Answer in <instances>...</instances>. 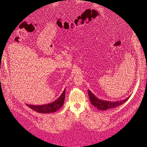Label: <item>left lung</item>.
Listing matches in <instances>:
<instances>
[{
	"instance_id": "obj_1",
	"label": "left lung",
	"mask_w": 147,
	"mask_h": 147,
	"mask_svg": "<svg viewBox=\"0 0 147 147\" xmlns=\"http://www.w3.org/2000/svg\"><path fill=\"white\" fill-rule=\"evenodd\" d=\"M88 96L90 98V101L92 102V105L96 107L98 109L101 110V111H106L109 109H111L115 108L118 106H119L121 105H123L124 102H125L127 99V98L124 100L120 101H116V102H112V101H105L101 99H98L97 97H96L94 94L88 90Z\"/></svg>"
}]
</instances>
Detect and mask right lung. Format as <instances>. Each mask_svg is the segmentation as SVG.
<instances>
[{
    "label": "right lung",
    "instance_id": "1",
    "mask_svg": "<svg viewBox=\"0 0 147 147\" xmlns=\"http://www.w3.org/2000/svg\"><path fill=\"white\" fill-rule=\"evenodd\" d=\"M65 98V89L63 93H61V96L55 100V101L48 104V105H39V106H35V105H26L29 107L33 111H34L36 112L41 113H53L57 111L61 107L64 103V100Z\"/></svg>",
    "mask_w": 147,
    "mask_h": 147
}]
</instances>
